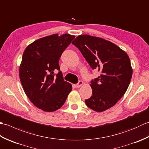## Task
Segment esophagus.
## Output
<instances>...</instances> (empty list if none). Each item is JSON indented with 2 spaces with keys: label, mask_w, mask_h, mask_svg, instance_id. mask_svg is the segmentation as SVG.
I'll list each match as a JSON object with an SVG mask.
<instances>
[{
  "label": "esophagus",
  "mask_w": 149,
  "mask_h": 149,
  "mask_svg": "<svg viewBox=\"0 0 149 149\" xmlns=\"http://www.w3.org/2000/svg\"><path fill=\"white\" fill-rule=\"evenodd\" d=\"M84 84V83H83V81H79L78 82V83L77 84H76V85H75V86H76V88H79V87H81L82 85H83Z\"/></svg>",
  "instance_id": "obj_1"
}]
</instances>
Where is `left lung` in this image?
Segmentation results:
<instances>
[{
  "instance_id": "obj_1",
  "label": "left lung",
  "mask_w": 149,
  "mask_h": 149,
  "mask_svg": "<svg viewBox=\"0 0 149 149\" xmlns=\"http://www.w3.org/2000/svg\"><path fill=\"white\" fill-rule=\"evenodd\" d=\"M72 43L90 67L100 72L91 81L92 95L85 103L95 111L108 109L123 97L130 84L132 69L128 55L109 41L86 34L78 36Z\"/></svg>"
}]
</instances>
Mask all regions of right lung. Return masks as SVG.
Here are the masks:
<instances>
[{
    "instance_id": "obj_1",
    "label": "right lung",
    "mask_w": 149,
    "mask_h": 149,
    "mask_svg": "<svg viewBox=\"0 0 149 149\" xmlns=\"http://www.w3.org/2000/svg\"><path fill=\"white\" fill-rule=\"evenodd\" d=\"M75 37L52 34L34 41L24 50L19 69L22 87L34 105L44 111L61 107L72 90L63 79L59 60Z\"/></svg>"
}]
</instances>
